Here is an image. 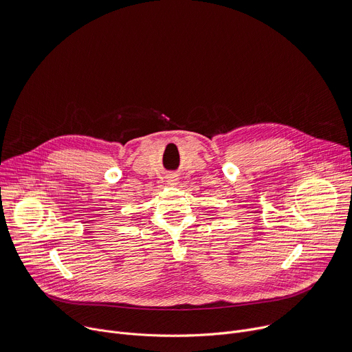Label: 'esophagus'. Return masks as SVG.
<instances>
[{
    "label": "esophagus",
    "mask_w": 352,
    "mask_h": 352,
    "mask_svg": "<svg viewBox=\"0 0 352 352\" xmlns=\"http://www.w3.org/2000/svg\"><path fill=\"white\" fill-rule=\"evenodd\" d=\"M166 179H167V184H168V185H177V184H178V175L174 174V173L167 174Z\"/></svg>",
    "instance_id": "34e87169"
}]
</instances>
